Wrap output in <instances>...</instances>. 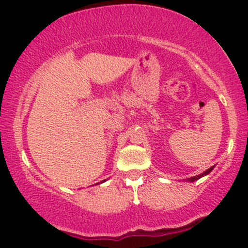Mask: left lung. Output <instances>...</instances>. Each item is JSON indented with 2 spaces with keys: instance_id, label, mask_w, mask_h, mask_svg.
<instances>
[{
  "instance_id": "1",
  "label": "left lung",
  "mask_w": 248,
  "mask_h": 248,
  "mask_svg": "<svg viewBox=\"0 0 248 248\" xmlns=\"http://www.w3.org/2000/svg\"><path fill=\"white\" fill-rule=\"evenodd\" d=\"M213 168H215V166H213V167H211V168H210V169H207V170H205V171H204V172L199 173V175H197V176H193V177L186 178V179H184V181H189V182H195V181H197V179H199V178H202V177H204V176H206V175H209V173H210V172H211V171H212V170H213Z\"/></svg>"
}]
</instances>
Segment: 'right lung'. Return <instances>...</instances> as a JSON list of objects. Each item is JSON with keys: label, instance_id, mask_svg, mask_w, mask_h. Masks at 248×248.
<instances>
[{"label": "right lung", "instance_id": "add662e5", "mask_svg": "<svg viewBox=\"0 0 248 248\" xmlns=\"http://www.w3.org/2000/svg\"><path fill=\"white\" fill-rule=\"evenodd\" d=\"M104 182H105V181H102V182H101V183H104ZM96 184H99V183H96Z\"/></svg>", "mask_w": 248, "mask_h": 248}]
</instances>
